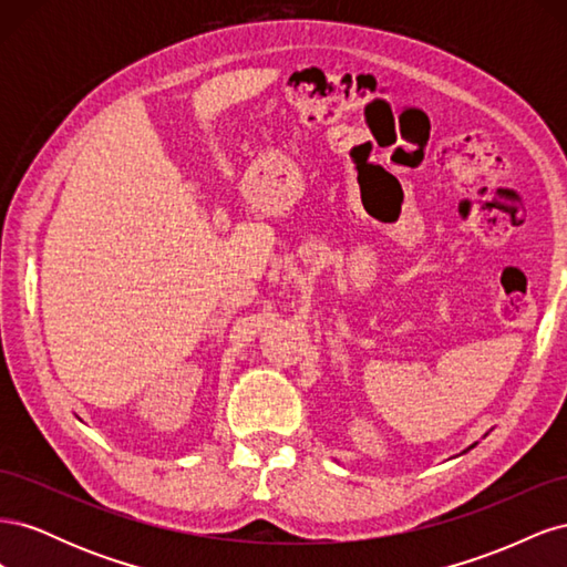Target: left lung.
<instances>
[{
  "mask_svg": "<svg viewBox=\"0 0 567 567\" xmlns=\"http://www.w3.org/2000/svg\"><path fill=\"white\" fill-rule=\"evenodd\" d=\"M473 447H475V444H471V447H468V450H473Z\"/></svg>",
  "mask_w": 567,
  "mask_h": 567,
  "instance_id": "obj_1",
  "label": "left lung"
}]
</instances>
